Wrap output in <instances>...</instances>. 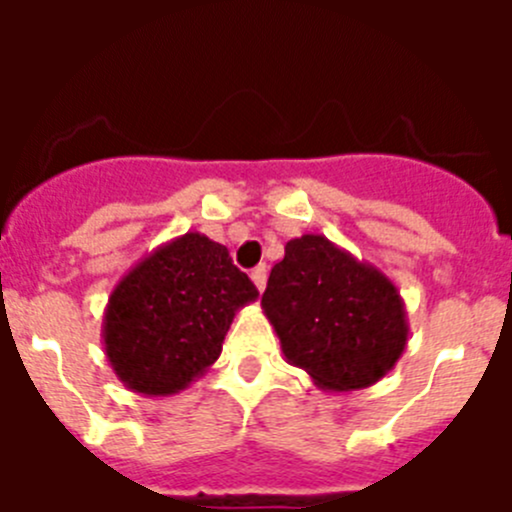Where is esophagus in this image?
<instances>
[{
  "label": "esophagus",
  "instance_id": "obj_1",
  "mask_svg": "<svg viewBox=\"0 0 512 512\" xmlns=\"http://www.w3.org/2000/svg\"><path fill=\"white\" fill-rule=\"evenodd\" d=\"M251 282L256 284V289H259V292H264V287H266V266L264 264H259L256 269H251Z\"/></svg>",
  "mask_w": 512,
  "mask_h": 512
}]
</instances>
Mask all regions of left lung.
<instances>
[{
  "label": "left lung",
  "mask_w": 512,
  "mask_h": 512,
  "mask_svg": "<svg viewBox=\"0 0 512 512\" xmlns=\"http://www.w3.org/2000/svg\"><path fill=\"white\" fill-rule=\"evenodd\" d=\"M261 307L287 364L325 392L372 387L408 346V312L395 282L325 235L305 233L284 246Z\"/></svg>",
  "instance_id": "1"
}]
</instances>
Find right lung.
<instances>
[{
  "label": "right lung",
  "instance_id": "right-lung-1",
  "mask_svg": "<svg viewBox=\"0 0 512 512\" xmlns=\"http://www.w3.org/2000/svg\"><path fill=\"white\" fill-rule=\"evenodd\" d=\"M256 297L228 248L189 230L115 284L102 320L104 356L128 390L176 395L215 364L235 312Z\"/></svg>",
  "mask_w": 512,
  "mask_h": 512
}]
</instances>
